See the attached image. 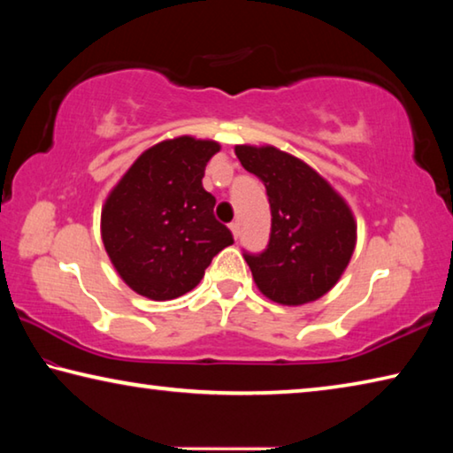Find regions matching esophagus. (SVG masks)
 <instances>
[{
	"instance_id": "obj_1",
	"label": "esophagus",
	"mask_w": 453,
	"mask_h": 453,
	"mask_svg": "<svg viewBox=\"0 0 453 453\" xmlns=\"http://www.w3.org/2000/svg\"><path fill=\"white\" fill-rule=\"evenodd\" d=\"M229 229H232V234L237 240V235H240V224H237V221H232V224H229Z\"/></svg>"
}]
</instances>
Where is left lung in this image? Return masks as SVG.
I'll use <instances>...</instances> for the list:
<instances>
[{
  "mask_svg": "<svg viewBox=\"0 0 453 453\" xmlns=\"http://www.w3.org/2000/svg\"><path fill=\"white\" fill-rule=\"evenodd\" d=\"M235 156L262 180L272 210L267 248L243 251L256 286L283 305L316 302L354 254L356 221L348 203L308 164L272 145H235Z\"/></svg>",
  "mask_w": 453,
  "mask_h": 453,
  "instance_id": "1",
  "label": "left lung"
}]
</instances>
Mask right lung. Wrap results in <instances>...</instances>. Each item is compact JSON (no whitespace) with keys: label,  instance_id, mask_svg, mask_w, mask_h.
I'll return each mask as SVG.
<instances>
[{"label":"right lung","instance_id":"right-lung-1","mask_svg":"<svg viewBox=\"0 0 453 453\" xmlns=\"http://www.w3.org/2000/svg\"><path fill=\"white\" fill-rule=\"evenodd\" d=\"M219 143L175 137L143 151L107 197L102 240L129 288L156 302L194 289L213 256L234 243L202 186Z\"/></svg>","mask_w":453,"mask_h":453}]
</instances>
